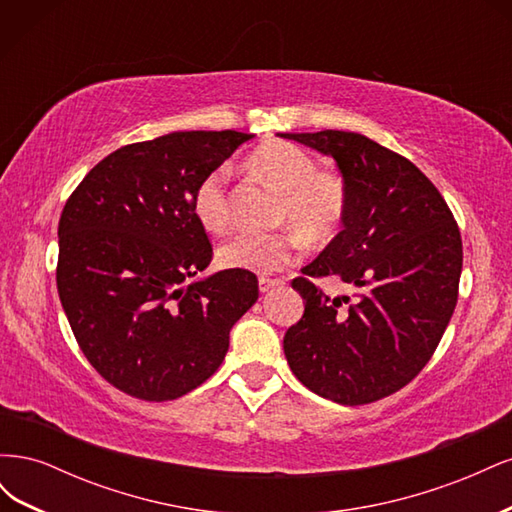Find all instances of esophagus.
Listing matches in <instances>:
<instances>
[{"label": "esophagus", "mask_w": 512, "mask_h": 512, "mask_svg": "<svg viewBox=\"0 0 512 512\" xmlns=\"http://www.w3.org/2000/svg\"><path fill=\"white\" fill-rule=\"evenodd\" d=\"M282 284H284V280H277V277H260V280H258L260 292H269L271 288H277Z\"/></svg>", "instance_id": "1"}]
</instances>
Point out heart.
<instances>
[{
    "instance_id": "b5f03b06",
    "label": "heart",
    "mask_w": 512,
    "mask_h": 512,
    "mask_svg": "<svg viewBox=\"0 0 512 512\" xmlns=\"http://www.w3.org/2000/svg\"><path fill=\"white\" fill-rule=\"evenodd\" d=\"M247 166L280 192L277 224L292 226L312 243H327L342 228L348 211L346 179L335 170L318 168L312 153L286 141H267L247 156ZM192 211L209 232H222L228 226L230 209L222 168L198 181ZM299 250L301 237L292 230H243L220 247L218 256L226 269L269 275L288 267Z\"/></svg>"
}]
</instances>
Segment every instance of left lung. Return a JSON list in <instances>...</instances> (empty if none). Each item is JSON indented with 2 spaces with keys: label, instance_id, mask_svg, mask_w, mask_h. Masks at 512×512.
I'll list each match as a JSON object with an SVG mask.
<instances>
[{
  "label": "left lung",
  "instance_id": "obj_1",
  "mask_svg": "<svg viewBox=\"0 0 512 512\" xmlns=\"http://www.w3.org/2000/svg\"><path fill=\"white\" fill-rule=\"evenodd\" d=\"M331 156L348 185L344 230L294 277L305 312L284 335L292 374L344 406L389 397L436 352L459 292L461 235L446 200L408 158L371 138L282 134ZM337 276L350 298L312 279Z\"/></svg>",
  "mask_w": 512,
  "mask_h": 512
}]
</instances>
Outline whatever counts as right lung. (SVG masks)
Listing matches in <instances>:
<instances>
[{"label":"right lung","instance_id":"1","mask_svg":"<svg viewBox=\"0 0 512 512\" xmlns=\"http://www.w3.org/2000/svg\"><path fill=\"white\" fill-rule=\"evenodd\" d=\"M252 134L173 132L113 151L59 218L57 290L87 361L115 389L170 401L211 378L258 299L250 271H205L213 247L192 211L198 181Z\"/></svg>","mask_w":512,"mask_h":512}]
</instances>
